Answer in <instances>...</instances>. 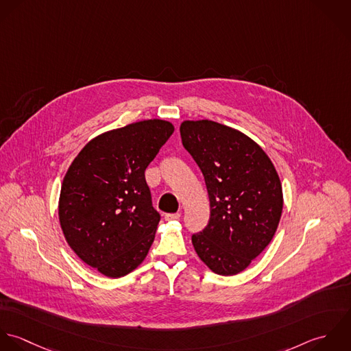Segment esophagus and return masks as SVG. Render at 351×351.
<instances>
[{"label":"esophagus","instance_id":"obj_1","mask_svg":"<svg viewBox=\"0 0 351 351\" xmlns=\"http://www.w3.org/2000/svg\"><path fill=\"white\" fill-rule=\"evenodd\" d=\"M165 221H173V219H179L180 218V213H169L165 214Z\"/></svg>","mask_w":351,"mask_h":351}]
</instances>
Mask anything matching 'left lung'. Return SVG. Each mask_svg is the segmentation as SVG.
Here are the masks:
<instances>
[{
	"mask_svg": "<svg viewBox=\"0 0 351 351\" xmlns=\"http://www.w3.org/2000/svg\"><path fill=\"white\" fill-rule=\"evenodd\" d=\"M180 136L201 168L210 199L208 226L193 245L213 273L236 276L273 240L283 208L277 169L241 132L202 119L184 121Z\"/></svg>",
	"mask_w": 351,
	"mask_h": 351,
	"instance_id": "8db88e82",
	"label": "left lung"
}]
</instances>
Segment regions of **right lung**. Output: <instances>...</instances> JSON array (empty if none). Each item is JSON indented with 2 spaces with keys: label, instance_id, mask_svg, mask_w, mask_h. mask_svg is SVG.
Wrapping results in <instances>:
<instances>
[{
  "label": "right lung",
  "instance_id": "1",
  "mask_svg": "<svg viewBox=\"0 0 351 351\" xmlns=\"http://www.w3.org/2000/svg\"><path fill=\"white\" fill-rule=\"evenodd\" d=\"M147 119L89 141L64 178L58 215L74 254L106 277L136 270L154 240L160 214L152 206L145 169L173 133Z\"/></svg>",
  "mask_w": 351,
  "mask_h": 351
}]
</instances>
